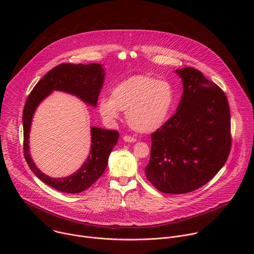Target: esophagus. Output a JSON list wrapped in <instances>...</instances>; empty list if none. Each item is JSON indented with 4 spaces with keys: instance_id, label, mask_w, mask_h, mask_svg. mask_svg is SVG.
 Segmentation results:
<instances>
[{
    "instance_id": "1",
    "label": "esophagus",
    "mask_w": 254,
    "mask_h": 254,
    "mask_svg": "<svg viewBox=\"0 0 254 254\" xmlns=\"http://www.w3.org/2000/svg\"><path fill=\"white\" fill-rule=\"evenodd\" d=\"M124 140L127 141V142H134V141H136V138H134V137H132L130 135H125L124 136Z\"/></svg>"
}]
</instances>
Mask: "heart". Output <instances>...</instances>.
I'll list each match as a JSON object with an SVG mask.
<instances>
[{
	"mask_svg": "<svg viewBox=\"0 0 254 254\" xmlns=\"http://www.w3.org/2000/svg\"><path fill=\"white\" fill-rule=\"evenodd\" d=\"M176 105L173 86L149 75H135L116 84L111 97H101L98 111L103 120L117 123L121 112L127 113V122L135 131L151 133L166 125Z\"/></svg>",
	"mask_w": 254,
	"mask_h": 254,
	"instance_id": "1",
	"label": "heart"
}]
</instances>
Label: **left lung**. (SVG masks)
<instances>
[{
  "instance_id": "1",
  "label": "left lung",
  "mask_w": 254,
  "mask_h": 254,
  "mask_svg": "<svg viewBox=\"0 0 254 254\" xmlns=\"http://www.w3.org/2000/svg\"><path fill=\"white\" fill-rule=\"evenodd\" d=\"M183 94L164 127L152 133L150 182L167 194H185L208 183L227 161L231 149L230 110L223 90L202 72L175 70Z\"/></svg>"
}]
</instances>
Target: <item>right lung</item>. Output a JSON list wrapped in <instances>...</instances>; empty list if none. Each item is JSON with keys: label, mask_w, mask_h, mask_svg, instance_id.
<instances>
[{"label": "right lung", "mask_w": 254, "mask_h": 254, "mask_svg": "<svg viewBox=\"0 0 254 254\" xmlns=\"http://www.w3.org/2000/svg\"><path fill=\"white\" fill-rule=\"evenodd\" d=\"M105 72L101 64L63 63L51 69L35 85L29 94L23 111L24 155L32 172L48 186L65 193H80L89 188L103 174L110 154L117 144L120 133L91 127L90 153L84 164L72 175L65 178H52L42 173L33 162L29 151V136L32 119L36 108L52 91L59 90L75 95L90 106H96L103 85Z\"/></svg>", "instance_id": "obj_1"}]
</instances>
